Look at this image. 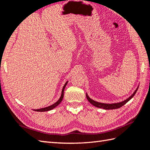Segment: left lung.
Masks as SVG:
<instances>
[{
	"label": "left lung",
	"instance_id": "obj_1",
	"mask_svg": "<svg viewBox=\"0 0 150 150\" xmlns=\"http://www.w3.org/2000/svg\"><path fill=\"white\" fill-rule=\"evenodd\" d=\"M139 87L136 89V90L134 91V93H133L131 96H130L129 98H127L126 100H124L122 102H120V103H114V104H105V103H98V102H96L93 100H92L91 98H90L89 97L88 95L86 93V98L88 100V101L90 102V103L93 104L94 106L95 107H97V108H103L104 110H114V109H117V108H119L120 107H122V106H124V104L126 103H128V102L130 100L132 99V98L134 96L135 94L136 93Z\"/></svg>",
	"mask_w": 150,
	"mask_h": 150
}]
</instances>
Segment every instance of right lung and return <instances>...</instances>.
<instances>
[{
	"instance_id": "right-lung-1",
	"label": "right lung",
	"mask_w": 150,
	"mask_h": 150,
	"mask_svg": "<svg viewBox=\"0 0 150 150\" xmlns=\"http://www.w3.org/2000/svg\"><path fill=\"white\" fill-rule=\"evenodd\" d=\"M67 84H68V81H67V82H66V84H65L64 86H63L62 90L61 96H60L59 99L58 100H57L55 104H52V105H51V106L46 107V108H40V109H38V110H34V111H40V112H42V111H47L52 110L53 109V108H55V107H57V106H58V105H59L60 103H61L62 100V98H63V97H64V89H65V87H66V86L67 85Z\"/></svg>"
}]
</instances>
